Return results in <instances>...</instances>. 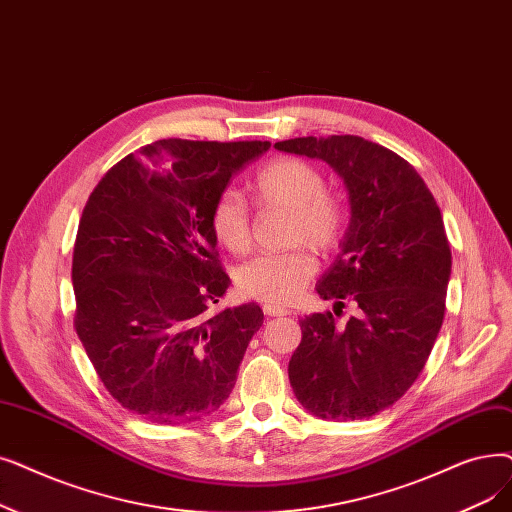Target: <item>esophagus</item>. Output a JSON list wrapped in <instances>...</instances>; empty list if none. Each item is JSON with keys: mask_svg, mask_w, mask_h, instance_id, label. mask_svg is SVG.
<instances>
[{"mask_svg": "<svg viewBox=\"0 0 512 512\" xmlns=\"http://www.w3.org/2000/svg\"><path fill=\"white\" fill-rule=\"evenodd\" d=\"M261 309L265 316H286L288 314V309L284 305H274V303H265Z\"/></svg>", "mask_w": 512, "mask_h": 512, "instance_id": "esophagus-1", "label": "esophagus"}]
</instances>
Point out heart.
<instances>
[{
	"label": "heart",
	"instance_id": "heart-1",
	"mask_svg": "<svg viewBox=\"0 0 512 512\" xmlns=\"http://www.w3.org/2000/svg\"><path fill=\"white\" fill-rule=\"evenodd\" d=\"M324 173L303 159L278 157L263 165L253 192L263 207L291 209L288 242H307L311 249L328 253L337 247L345 232V209L337 196L328 194ZM209 226L215 240L230 253H247L253 242L249 207L236 190H224L211 207ZM316 259L305 247L284 253L257 255L236 274L240 291L268 303H288L297 299L311 276Z\"/></svg>",
	"mask_w": 512,
	"mask_h": 512
}]
</instances>
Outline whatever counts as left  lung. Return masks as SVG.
Returning <instances> with one entry per match:
<instances>
[{
  "mask_svg": "<svg viewBox=\"0 0 512 512\" xmlns=\"http://www.w3.org/2000/svg\"><path fill=\"white\" fill-rule=\"evenodd\" d=\"M276 150L332 167L349 194L339 255L316 284L322 299H351L358 316L299 320L288 362L301 406L318 418L360 420L393 406L435 345L446 311L452 253L441 211L416 169L360 136L295 138Z\"/></svg>",
  "mask_w": 512,
  "mask_h": 512,
  "instance_id": "left-lung-1",
  "label": "left lung"
}]
</instances>
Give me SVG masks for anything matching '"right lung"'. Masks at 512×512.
<instances>
[{
    "label": "right lung",
    "instance_id": "1",
    "mask_svg": "<svg viewBox=\"0 0 512 512\" xmlns=\"http://www.w3.org/2000/svg\"><path fill=\"white\" fill-rule=\"evenodd\" d=\"M270 142L159 140L127 154L87 201L73 251L75 328L100 381L157 425L224 406L263 311L207 314L230 288L209 226L215 198Z\"/></svg>",
    "mask_w": 512,
    "mask_h": 512
}]
</instances>
